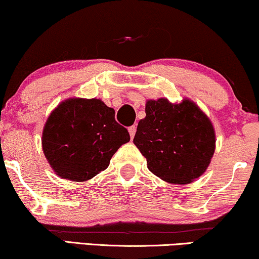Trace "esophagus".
I'll return each instance as SVG.
<instances>
[{
	"label": "esophagus",
	"instance_id": "esophagus-1",
	"mask_svg": "<svg viewBox=\"0 0 259 259\" xmlns=\"http://www.w3.org/2000/svg\"><path fill=\"white\" fill-rule=\"evenodd\" d=\"M128 132H130V136L131 138H134V136H136V132H137V127L136 126H131L128 127Z\"/></svg>",
	"mask_w": 259,
	"mask_h": 259
}]
</instances>
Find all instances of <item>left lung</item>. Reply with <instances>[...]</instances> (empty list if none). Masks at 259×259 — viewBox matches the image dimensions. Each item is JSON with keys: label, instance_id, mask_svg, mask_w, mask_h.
<instances>
[{"label": "left lung", "instance_id": "1", "mask_svg": "<svg viewBox=\"0 0 259 259\" xmlns=\"http://www.w3.org/2000/svg\"><path fill=\"white\" fill-rule=\"evenodd\" d=\"M145 113L133 143L151 172L172 184L199 179L215 151V131L209 117L189 99L180 103L165 97L147 100Z\"/></svg>", "mask_w": 259, "mask_h": 259}]
</instances>
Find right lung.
Segmentation results:
<instances>
[{
    "label": "right lung",
    "mask_w": 259,
    "mask_h": 259,
    "mask_svg": "<svg viewBox=\"0 0 259 259\" xmlns=\"http://www.w3.org/2000/svg\"><path fill=\"white\" fill-rule=\"evenodd\" d=\"M130 133L100 99L71 97L52 110L42 130V151L56 175L73 182L93 179L109 165Z\"/></svg>",
    "instance_id": "1"
}]
</instances>
